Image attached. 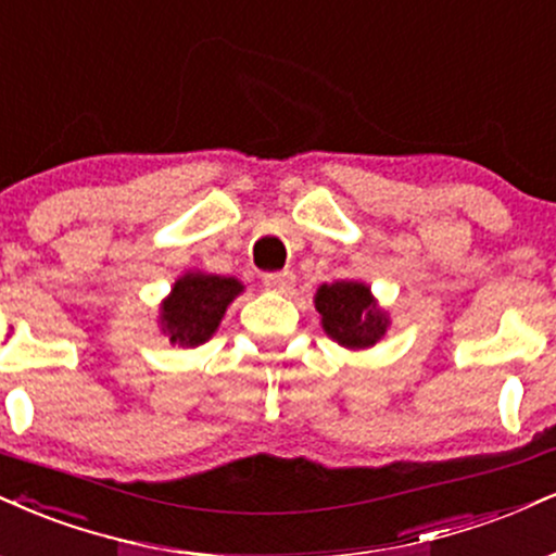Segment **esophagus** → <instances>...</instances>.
<instances>
[{
  "label": "esophagus",
  "mask_w": 556,
  "mask_h": 556,
  "mask_svg": "<svg viewBox=\"0 0 556 556\" xmlns=\"http://www.w3.org/2000/svg\"><path fill=\"white\" fill-rule=\"evenodd\" d=\"M292 285H295V274L292 271H274V274H264V287L271 292H290Z\"/></svg>",
  "instance_id": "1"
}]
</instances>
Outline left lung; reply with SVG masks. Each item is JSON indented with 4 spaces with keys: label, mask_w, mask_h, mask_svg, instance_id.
Masks as SVG:
<instances>
[{
    "label": "left lung",
    "mask_w": 556,
    "mask_h": 556,
    "mask_svg": "<svg viewBox=\"0 0 556 556\" xmlns=\"http://www.w3.org/2000/svg\"><path fill=\"white\" fill-rule=\"evenodd\" d=\"M313 303H316L326 337L344 350H370L391 329V316L378 305L370 285L357 282V279L320 285Z\"/></svg>",
    "instance_id": "obj_1"
}]
</instances>
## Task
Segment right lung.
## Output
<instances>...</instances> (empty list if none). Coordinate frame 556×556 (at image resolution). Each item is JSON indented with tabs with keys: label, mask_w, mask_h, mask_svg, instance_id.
<instances>
[{
	"label": "right lung",
	"mask_w": 556,
	"mask_h": 556,
	"mask_svg": "<svg viewBox=\"0 0 556 556\" xmlns=\"http://www.w3.org/2000/svg\"><path fill=\"white\" fill-rule=\"evenodd\" d=\"M243 282L236 277H219L202 269H191L173 282L168 298L160 303L157 324L170 344L193 350L217 333L227 307L243 295Z\"/></svg>",
	"instance_id": "add662e5"
}]
</instances>
